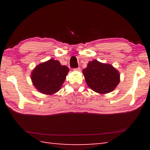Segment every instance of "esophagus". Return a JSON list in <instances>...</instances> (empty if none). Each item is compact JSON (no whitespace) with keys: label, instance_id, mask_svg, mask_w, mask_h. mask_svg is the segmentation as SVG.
<instances>
[{"label":"esophagus","instance_id":"34e87169","mask_svg":"<svg viewBox=\"0 0 150 150\" xmlns=\"http://www.w3.org/2000/svg\"><path fill=\"white\" fill-rule=\"evenodd\" d=\"M75 71H81V68L80 67H77V68H75V69H74Z\"/></svg>","mask_w":150,"mask_h":150}]
</instances>
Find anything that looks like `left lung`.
<instances>
[{"label":"left lung","instance_id":"8db88e82","mask_svg":"<svg viewBox=\"0 0 150 150\" xmlns=\"http://www.w3.org/2000/svg\"><path fill=\"white\" fill-rule=\"evenodd\" d=\"M87 85L100 94L112 91L120 82V73L112 65L93 60L83 70Z\"/></svg>","mask_w":150,"mask_h":150}]
</instances>
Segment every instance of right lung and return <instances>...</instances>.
<instances>
[{"label": "right lung", "instance_id": "right-lung-1", "mask_svg": "<svg viewBox=\"0 0 150 150\" xmlns=\"http://www.w3.org/2000/svg\"><path fill=\"white\" fill-rule=\"evenodd\" d=\"M69 71L67 66L52 59L37 65L31 73V79L40 93L53 95L60 90Z\"/></svg>", "mask_w": 150, "mask_h": 150}]
</instances>
